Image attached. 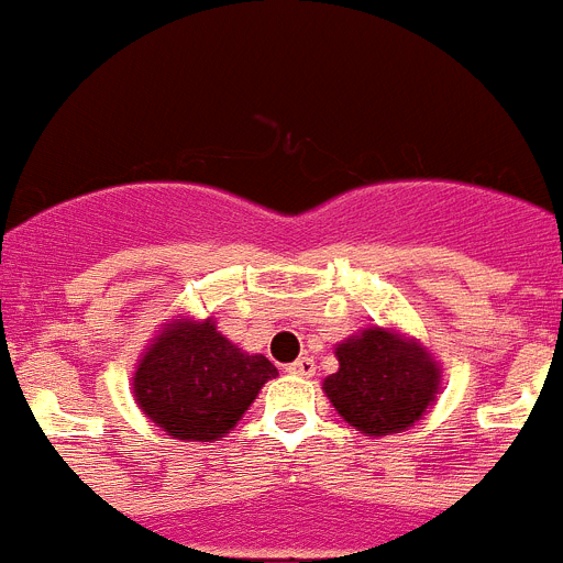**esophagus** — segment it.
Returning <instances> with one entry per match:
<instances>
[{
  "label": "esophagus",
  "mask_w": 563,
  "mask_h": 563,
  "mask_svg": "<svg viewBox=\"0 0 563 563\" xmlns=\"http://www.w3.org/2000/svg\"><path fill=\"white\" fill-rule=\"evenodd\" d=\"M287 372H290V375H299V377H313L317 375V363H313V357H299L296 363H290V366H287Z\"/></svg>",
  "instance_id": "1"
}]
</instances>
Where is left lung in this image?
<instances>
[{
  "instance_id": "1",
  "label": "left lung",
  "mask_w": 563,
  "mask_h": 563,
  "mask_svg": "<svg viewBox=\"0 0 563 563\" xmlns=\"http://www.w3.org/2000/svg\"><path fill=\"white\" fill-rule=\"evenodd\" d=\"M340 368L322 380L340 416L372 435L404 433L442 393V366L412 336L368 325L334 349Z\"/></svg>"
}]
</instances>
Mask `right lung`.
<instances>
[{
    "instance_id": "1",
    "label": "right lung",
    "mask_w": 563,
    "mask_h": 563,
    "mask_svg": "<svg viewBox=\"0 0 563 563\" xmlns=\"http://www.w3.org/2000/svg\"><path fill=\"white\" fill-rule=\"evenodd\" d=\"M278 368L223 336L214 319L174 317L133 372V398L179 442H218L241 421Z\"/></svg>"
}]
</instances>
